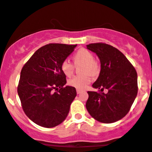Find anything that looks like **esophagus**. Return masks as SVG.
Wrapping results in <instances>:
<instances>
[{
    "label": "esophagus",
    "mask_w": 152,
    "mask_h": 152,
    "mask_svg": "<svg viewBox=\"0 0 152 152\" xmlns=\"http://www.w3.org/2000/svg\"><path fill=\"white\" fill-rule=\"evenodd\" d=\"M76 92H77L78 94H79L81 93V91L80 89H76Z\"/></svg>",
    "instance_id": "obj_1"
}]
</instances>
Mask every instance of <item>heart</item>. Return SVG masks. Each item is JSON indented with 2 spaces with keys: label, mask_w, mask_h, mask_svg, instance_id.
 Returning <instances> with one entry per match:
<instances>
[{
  "label": "heart",
  "mask_w": 152,
  "mask_h": 152,
  "mask_svg": "<svg viewBox=\"0 0 152 152\" xmlns=\"http://www.w3.org/2000/svg\"><path fill=\"white\" fill-rule=\"evenodd\" d=\"M75 64L83 63L84 65L82 68V72L87 73L89 72L91 74H96L99 70V66L97 63L94 61V56L90 51L84 48H81L74 54L73 56ZM62 72L66 76H71L74 72V65L71 64L70 61L66 60L63 61L61 65ZM91 82V77L88 74L83 75H78L75 76L68 83L71 86L76 88L77 89H84Z\"/></svg>",
  "instance_id": "obj_1"
}]
</instances>
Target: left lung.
Returning a JSON list of instances; mask_svg holds the SVG:
<instances>
[{"label": "left lung", "instance_id": "1", "mask_svg": "<svg viewBox=\"0 0 152 152\" xmlns=\"http://www.w3.org/2000/svg\"><path fill=\"white\" fill-rule=\"evenodd\" d=\"M87 49L99 57L101 71L92 85L101 93L88 91L87 111L102 123H114L128 114L137 96V73L120 50L102 43H91ZM107 89V94L103 93Z\"/></svg>", "mask_w": 152, "mask_h": 152}]
</instances>
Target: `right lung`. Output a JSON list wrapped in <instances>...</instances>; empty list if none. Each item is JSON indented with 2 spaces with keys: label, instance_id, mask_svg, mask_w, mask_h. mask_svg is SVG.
<instances>
[{
  "label": "right lung",
  "instance_id": "add662e5",
  "mask_svg": "<svg viewBox=\"0 0 152 152\" xmlns=\"http://www.w3.org/2000/svg\"><path fill=\"white\" fill-rule=\"evenodd\" d=\"M77 45L50 43L33 54L20 72L18 94L24 112L39 126L52 128L69 114L76 88L66 86L61 65Z\"/></svg>",
  "mask_w": 152,
  "mask_h": 152
}]
</instances>
